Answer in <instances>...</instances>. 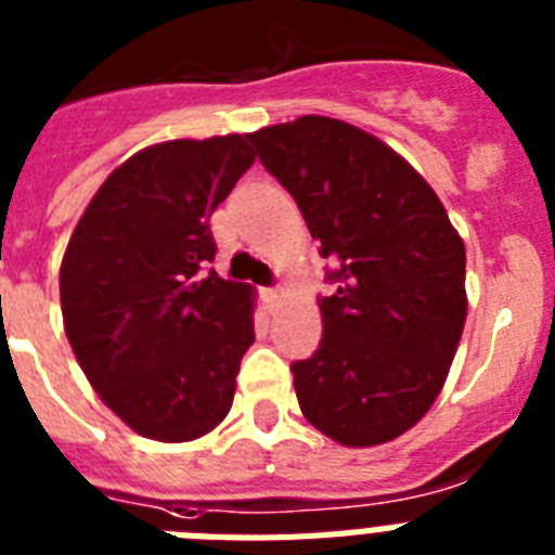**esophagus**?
<instances>
[{
	"label": "esophagus",
	"instance_id": "obj_1",
	"mask_svg": "<svg viewBox=\"0 0 555 555\" xmlns=\"http://www.w3.org/2000/svg\"><path fill=\"white\" fill-rule=\"evenodd\" d=\"M262 296H264V301H268V305H276V301L285 299V291H282V287H264Z\"/></svg>",
	"mask_w": 555,
	"mask_h": 555
}]
</instances>
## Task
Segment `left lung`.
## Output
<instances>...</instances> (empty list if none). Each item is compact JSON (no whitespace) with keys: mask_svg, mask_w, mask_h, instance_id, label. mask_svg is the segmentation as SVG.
Masks as SVG:
<instances>
[{"mask_svg":"<svg viewBox=\"0 0 555 555\" xmlns=\"http://www.w3.org/2000/svg\"><path fill=\"white\" fill-rule=\"evenodd\" d=\"M335 264L313 358L296 361L301 414L349 449L389 443L446 384L465 327V245L435 189L364 129L305 115L250 132Z\"/></svg>","mask_w":555,"mask_h":555,"instance_id":"left-lung-1","label":"left lung"}]
</instances>
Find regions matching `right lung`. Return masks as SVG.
Segmentation results:
<instances>
[{"instance_id": "right-lung-1", "label": "right lung", "mask_w": 555, "mask_h": 555, "mask_svg": "<svg viewBox=\"0 0 555 555\" xmlns=\"http://www.w3.org/2000/svg\"><path fill=\"white\" fill-rule=\"evenodd\" d=\"M250 163L248 134L141 149L95 191L64 250L69 347L98 398L149 440H197L234 403L254 287L206 273L208 220Z\"/></svg>"}]
</instances>
